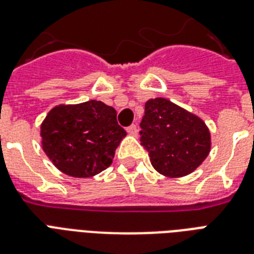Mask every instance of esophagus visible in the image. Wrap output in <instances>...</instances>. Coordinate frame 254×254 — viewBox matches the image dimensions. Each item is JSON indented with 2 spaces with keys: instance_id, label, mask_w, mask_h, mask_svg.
<instances>
[{
  "instance_id": "34e87169",
  "label": "esophagus",
  "mask_w": 254,
  "mask_h": 254,
  "mask_svg": "<svg viewBox=\"0 0 254 254\" xmlns=\"http://www.w3.org/2000/svg\"><path fill=\"white\" fill-rule=\"evenodd\" d=\"M127 134L137 135L138 134V127H137V125H130L129 127H127Z\"/></svg>"
}]
</instances>
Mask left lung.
Masks as SVG:
<instances>
[{"label": "left lung", "instance_id": "1", "mask_svg": "<svg viewBox=\"0 0 254 254\" xmlns=\"http://www.w3.org/2000/svg\"><path fill=\"white\" fill-rule=\"evenodd\" d=\"M139 127L141 145L149 151L153 167L165 177H186L208 157V127L200 117L170 100H147Z\"/></svg>", "mask_w": 254, "mask_h": 254}]
</instances>
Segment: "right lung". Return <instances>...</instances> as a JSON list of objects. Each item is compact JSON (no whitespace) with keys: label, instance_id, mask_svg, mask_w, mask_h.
<instances>
[{"label":"right lung","instance_id":"right-lung-1","mask_svg":"<svg viewBox=\"0 0 254 254\" xmlns=\"http://www.w3.org/2000/svg\"><path fill=\"white\" fill-rule=\"evenodd\" d=\"M116 116L115 108L97 100L57 105L41 124L42 149L62 173L93 177L111 166L127 135Z\"/></svg>","mask_w":254,"mask_h":254}]
</instances>
